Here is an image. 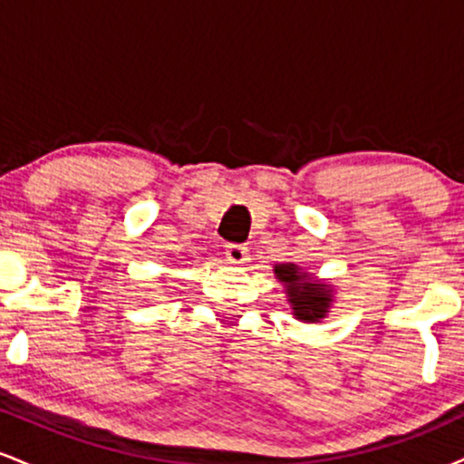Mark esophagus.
I'll list each match as a JSON object with an SVG mask.
<instances>
[{"instance_id": "1", "label": "esophagus", "mask_w": 464, "mask_h": 464, "mask_svg": "<svg viewBox=\"0 0 464 464\" xmlns=\"http://www.w3.org/2000/svg\"><path fill=\"white\" fill-rule=\"evenodd\" d=\"M227 259L231 264H246L248 262V248L244 244H228Z\"/></svg>"}]
</instances>
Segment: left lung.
Listing matches in <instances>:
<instances>
[{
  "instance_id": "obj_1",
  "label": "left lung",
  "mask_w": 464,
  "mask_h": 464,
  "mask_svg": "<svg viewBox=\"0 0 464 464\" xmlns=\"http://www.w3.org/2000/svg\"><path fill=\"white\" fill-rule=\"evenodd\" d=\"M275 276L285 285L292 314L303 323H318L334 303V287L303 273L296 264H276Z\"/></svg>"
}]
</instances>
